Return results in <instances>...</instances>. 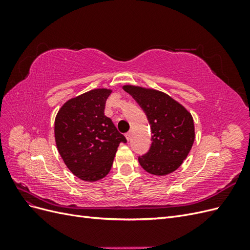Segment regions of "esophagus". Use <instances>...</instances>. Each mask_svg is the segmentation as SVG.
Returning <instances> with one entry per match:
<instances>
[{
    "label": "esophagus",
    "instance_id": "1",
    "mask_svg": "<svg viewBox=\"0 0 250 250\" xmlns=\"http://www.w3.org/2000/svg\"><path fill=\"white\" fill-rule=\"evenodd\" d=\"M131 134H132L131 131H128V132L125 134V137H126V139H127L128 141H129V140L131 139Z\"/></svg>",
    "mask_w": 250,
    "mask_h": 250
}]
</instances>
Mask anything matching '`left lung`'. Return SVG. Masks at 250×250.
Instances as JSON below:
<instances>
[{"label": "left lung", "instance_id": "8db88e82", "mask_svg": "<svg viewBox=\"0 0 250 250\" xmlns=\"http://www.w3.org/2000/svg\"><path fill=\"white\" fill-rule=\"evenodd\" d=\"M146 113L151 127V146L139 156L142 168L157 176L167 175L180 167L193 146V117L169 95L152 88L124 85Z\"/></svg>", "mask_w": 250, "mask_h": 250}]
</instances>
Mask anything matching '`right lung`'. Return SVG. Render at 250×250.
I'll list each match as a JSON object with an SVG mask.
<instances>
[{"instance_id": "obj_1", "label": "right lung", "mask_w": 250, "mask_h": 250, "mask_svg": "<svg viewBox=\"0 0 250 250\" xmlns=\"http://www.w3.org/2000/svg\"><path fill=\"white\" fill-rule=\"evenodd\" d=\"M111 89L96 88L66 101L55 118V142L66 167L78 178L97 181L109 173L126 139L104 115Z\"/></svg>"}]
</instances>
